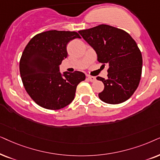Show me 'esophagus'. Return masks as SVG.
I'll list each match as a JSON object with an SVG mask.
<instances>
[{
    "label": "esophagus",
    "instance_id": "obj_1",
    "mask_svg": "<svg viewBox=\"0 0 160 160\" xmlns=\"http://www.w3.org/2000/svg\"><path fill=\"white\" fill-rule=\"evenodd\" d=\"M87 79L89 80V81L91 82H94L96 80V78L95 77H93V76H87Z\"/></svg>",
    "mask_w": 160,
    "mask_h": 160
}]
</instances>
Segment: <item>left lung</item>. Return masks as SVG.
I'll use <instances>...</instances> for the list:
<instances>
[{"mask_svg": "<svg viewBox=\"0 0 160 160\" xmlns=\"http://www.w3.org/2000/svg\"><path fill=\"white\" fill-rule=\"evenodd\" d=\"M79 33L96 51L98 61L109 64L108 78H97L105 86L99 99L111 105L127 101L138 87L142 73V54L135 40L123 30L104 24Z\"/></svg>", "mask_w": 160, "mask_h": 160, "instance_id": "obj_1", "label": "left lung"}]
</instances>
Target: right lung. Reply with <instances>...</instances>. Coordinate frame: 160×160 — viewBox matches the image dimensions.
<instances>
[{
    "label": "right lung",
    "mask_w": 160,
    "mask_h": 160,
    "mask_svg": "<svg viewBox=\"0 0 160 160\" xmlns=\"http://www.w3.org/2000/svg\"><path fill=\"white\" fill-rule=\"evenodd\" d=\"M80 38L75 31H48L38 33L25 47L20 72L25 91L38 105L59 110L72 102L78 85L86 79L81 72L61 74L59 65L67 57V44Z\"/></svg>",
    "instance_id": "right-lung-1"
}]
</instances>
